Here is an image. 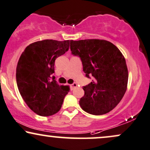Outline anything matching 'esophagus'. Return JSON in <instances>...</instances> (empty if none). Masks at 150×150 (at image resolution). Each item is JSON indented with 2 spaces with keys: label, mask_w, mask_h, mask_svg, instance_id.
<instances>
[{
  "label": "esophagus",
  "mask_w": 150,
  "mask_h": 150,
  "mask_svg": "<svg viewBox=\"0 0 150 150\" xmlns=\"http://www.w3.org/2000/svg\"><path fill=\"white\" fill-rule=\"evenodd\" d=\"M77 86V83H73V84H70V89H71V90H73L74 89H75V87H76Z\"/></svg>",
  "instance_id": "1"
}]
</instances>
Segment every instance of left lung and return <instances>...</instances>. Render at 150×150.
<instances>
[{
  "label": "left lung",
  "instance_id": "obj_1",
  "mask_svg": "<svg viewBox=\"0 0 150 150\" xmlns=\"http://www.w3.org/2000/svg\"><path fill=\"white\" fill-rule=\"evenodd\" d=\"M70 50L73 54L80 57L86 76L94 77L83 87L80 107L91 115L109 112L127 89L129 73L125 58L115 45L105 40H70Z\"/></svg>",
  "mask_w": 150,
  "mask_h": 150
}]
</instances>
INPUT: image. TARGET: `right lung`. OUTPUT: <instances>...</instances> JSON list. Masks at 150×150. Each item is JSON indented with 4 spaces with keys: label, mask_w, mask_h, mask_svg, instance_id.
Listing matches in <instances>:
<instances>
[{
    "label": "right lung",
    "mask_w": 150,
    "mask_h": 150,
    "mask_svg": "<svg viewBox=\"0 0 150 150\" xmlns=\"http://www.w3.org/2000/svg\"><path fill=\"white\" fill-rule=\"evenodd\" d=\"M70 40H43L27 46L17 66L16 80L19 93L32 111L47 117L60 110L64 97L70 91L69 86L56 82V59L64 54Z\"/></svg>",
    "instance_id": "obj_1"
}]
</instances>
